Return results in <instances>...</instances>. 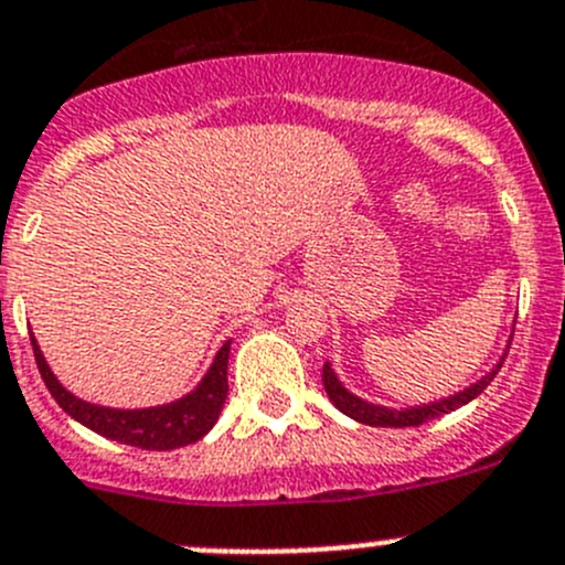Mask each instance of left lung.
Returning <instances> with one entry per match:
<instances>
[{
  "mask_svg": "<svg viewBox=\"0 0 565 565\" xmlns=\"http://www.w3.org/2000/svg\"><path fill=\"white\" fill-rule=\"evenodd\" d=\"M508 344H511V339H508ZM508 344H505V350H502L500 361H497V364L491 366L486 375H480L478 381L469 383V386L461 388V392H452V394H447V397L430 399V403L403 405V408L370 403V399L353 394L342 381H339V375H337V370L331 366V361H326V364H322V386H326L328 399H331V403L337 405L342 414H348L350 419L361 422V425H372V428H416V425H422V422L436 419V416L450 414V411L472 403V399L478 397V394L483 392L491 381H494L497 372H500L502 361H505V355H508Z\"/></svg>",
  "mask_w": 565,
  "mask_h": 565,
  "instance_id": "1",
  "label": "left lung"
}]
</instances>
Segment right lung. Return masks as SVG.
I'll list each match as a JSON object with an SVG mask.
<instances>
[{
  "label": "right lung",
  "mask_w": 565,
  "mask_h": 565,
  "mask_svg": "<svg viewBox=\"0 0 565 565\" xmlns=\"http://www.w3.org/2000/svg\"><path fill=\"white\" fill-rule=\"evenodd\" d=\"M38 370L43 383L57 399L60 408L76 419L79 425L90 428L93 434L104 439L120 441V445L140 447V450H177V447L195 445L215 428L217 416L226 405L228 394V353H232V339L223 344L212 359L210 370L199 381V386L190 388L182 397L149 408H109V405L87 403L76 397L74 392L57 381V375L49 366L46 355L38 348V339L32 337Z\"/></svg>",
  "instance_id": "right-lung-1"
}]
</instances>
